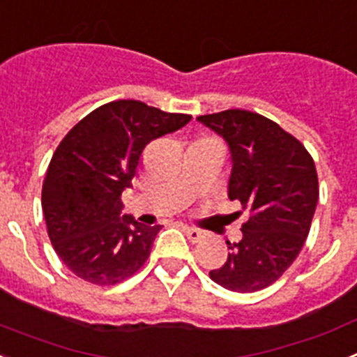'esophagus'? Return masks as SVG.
<instances>
[{"label": "esophagus", "instance_id": "obj_1", "mask_svg": "<svg viewBox=\"0 0 357 357\" xmlns=\"http://www.w3.org/2000/svg\"><path fill=\"white\" fill-rule=\"evenodd\" d=\"M184 232L188 234L189 241H193V243H200L202 239L206 238V232L200 229H195V227H184Z\"/></svg>", "mask_w": 357, "mask_h": 357}]
</instances>
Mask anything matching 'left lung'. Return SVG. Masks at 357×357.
Wrapping results in <instances>:
<instances>
[{"label":"left lung","mask_w":357,"mask_h":357,"mask_svg":"<svg viewBox=\"0 0 357 357\" xmlns=\"http://www.w3.org/2000/svg\"><path fill=\"white\" fill-rule=\"evenodd\" d=\"M197 119L229 146V198L250 213L241 241H227V263L209 275L230 291H259L304 247L318 202L317 168L304 144L264 116L229 109Z\"/></svg>","instance_id":"left-lung-1"}]
</instances>
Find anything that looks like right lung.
<instances>
[{"instance_id": "add662e5", "label": "right lung", "mask_w": 357, "mask_h": 357, "mask_svg": "<svg viewBox=\"0 0 357 357\" xmlns=\"http://www.w3.org/2000/svg\"><path fill=\"white\" fill-rule=\"evenodd\" d=\"M189 121L119 100L98 107L61 141L44 178L43 213L56 255L75 275L109 286L143 266L160 225L121 214V193L132 188L146 144Z\"/></svg>"}]
</instances>
